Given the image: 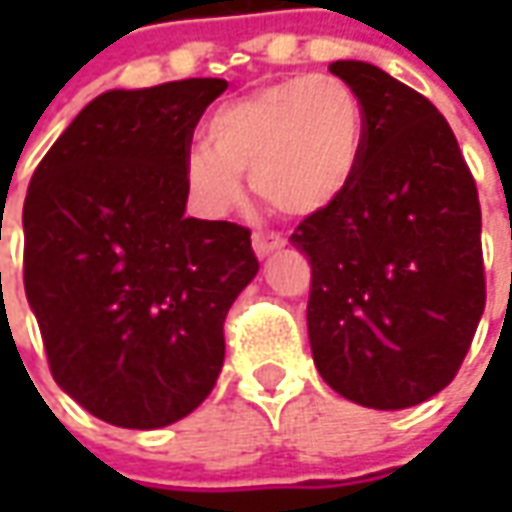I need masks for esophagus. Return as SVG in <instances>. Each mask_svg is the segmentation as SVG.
Returning a JSON list of instances; mask_svg holds the SVG:
<instances>
[{"label": "esophagus", "mask_w": 512, "mask_h": 512, "mask_svg": "<svg viewBox=\"0 0 512 512\" xmlns=\"http://www.w3.org/2000/svg\"><path fill=\"white\" fill-rule=\"evenodd\" d=\"M287 242L279 236V233H253V250H256V256L259 259H265L270 253H276V250H282Z\"/></svg>", "instance_id": "esophagus-1"}]
</instances>
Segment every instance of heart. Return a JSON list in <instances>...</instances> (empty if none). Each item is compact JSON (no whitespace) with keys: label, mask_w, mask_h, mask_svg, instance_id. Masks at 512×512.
Here are the masks:
<instances>
[{"label":"heart","mask_w":512,"mask_h":512,"mask_svg":"<svg viewBox=\"0 0 512 512\" xmlns=\"http://www.w3.org/2000/svg\"><path fill=\"white\" fill-rule=\"evenodd\" d=\"M367 113L339 76H296L222 102L207 116L205 145L185 150L190 202L225 216L242 202L247 173L259 199L287 216L336 205L362 165Z\"/></svg>","instance_id":"obj_1"}]
</instances>
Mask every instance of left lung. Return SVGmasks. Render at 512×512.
<instances>
[{
	"instance_id": "left-lung-1",
	"label": "left lung",
	"mask_w": 512,
	"mask_h": 512,
	"mask_svg": "<svg viewBox=\"0 0 512 512\" xmlns=\"http://www.w3.org/2000/svg\"><path fill=\"white\" fill-rule=\"evenodd\" d=\"M367 113L359 173L290 242L310 259L307 336L339 396L373 410L427 402L459 373L484 313L482 207L459 142L422 93L342 59Z\"/></svg>"
}]
</instances>
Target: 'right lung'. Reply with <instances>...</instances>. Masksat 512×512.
I'll return each mask as SVG.
<instances>
[{"instance_id": "right-lung-1", "label": "right lung", "mask_w": 512, "mask_h": 512, "mask_svg": "<svg viewBox=\"0 0 512 512\" xmlns=\"http://www.w3.org/2000/svg\"><path fill=\"white\" fill-rule=\"evenodd\" d=\"M225 90V79L108 90L30 179L25 293L50 373L116 427H165L205 402L227 310L259 273L247 227L185 216L182 159Z\"/></svg>"}]
</instances>
